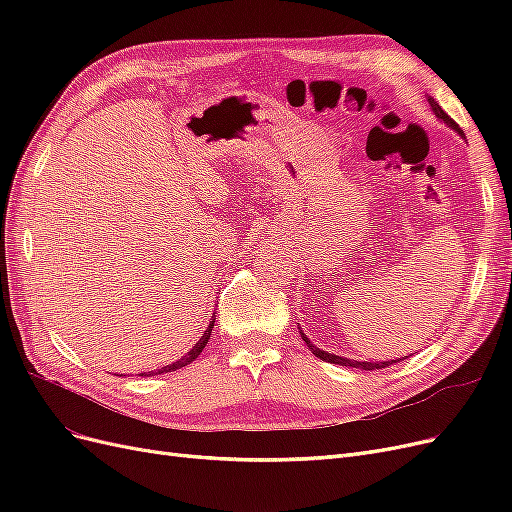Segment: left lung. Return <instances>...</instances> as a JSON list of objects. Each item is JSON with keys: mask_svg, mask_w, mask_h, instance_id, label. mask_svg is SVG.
Masks as SVG:
<instances>
[{"mask_svg": "<svg viewBox=\"0 0 512 512\" xmlns=\"http://www.w3.org/2000/svg\"><path fill=\"white\" fill-rule=\"evenodd\" d=\"M427 102H429V106H431V111H433V115H436L442 123H446L448 128L451 130H455L461 138H466V134H463V130L457 126V123L448 117L444 111H442V106L433 100L431 96H427ZM299 333H301V339L305 342V346L312 350L320 361H327V363H335V365H344V367H354V369H365V371H374V369H382V367H389V365H393V363H399V361H404L406 356H399V359H393V361H359V359H346V356H339V354H331V352H327V350H320L316 344H312V339H309L303 331H301V327H299ZM412 356V354H410Z\"/></svg>", "mask_w": 512, "mask_h": 512, "instance_id": "left-lung-1", "label": "left lung"}]
</instances>
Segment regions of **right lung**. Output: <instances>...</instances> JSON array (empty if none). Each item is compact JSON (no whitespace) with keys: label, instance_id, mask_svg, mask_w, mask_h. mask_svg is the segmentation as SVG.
Masks as SVG:
<instances>
[{"label":"right lung","instance_id":"right-lung-1","mask_svg":"<svg viewBox=\"0 0 512 512\" xmlns=\"http://www.w3.org/2000/svg\"><path fill=\"white\" fill-rule=\"evenodd\" d=\"M213 324H215V314L211 316V320H209V327L205 329V333H203V337L198 339V342L190 348V352L188 354H183L179 361H175V363H170V365H164L162 369H156V371H147L145 376H153V374H168V371H177V369H181V367H185V365H190L196 356L203 352V348L207 346V342H209V337H211V331H213Z\"/></svg>","mask_w":512,"mask_h":512}]
</instances>
